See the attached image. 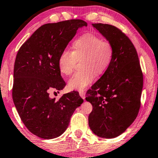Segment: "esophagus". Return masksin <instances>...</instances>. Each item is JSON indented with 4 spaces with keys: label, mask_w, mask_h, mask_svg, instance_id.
Here are the masks:
<instances>
[{
    "label": "esophagus",
    "mask_w": 158,
    "mask_h": 158,
    "mask_svg": "<svg viewBox=\"0 0 158 158\" xmlns=\"http://www.w3.org/2000/svg\"><path fill=\"white\" fill-rule=\"evenodd\" d=\"M79 94H80V96L83 99H85V92L83 91V90H81V91L79 92Z\"/></svg>",
    "instance_id": "1"
}]
</instances>
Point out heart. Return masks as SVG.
Segmentation results:
<instances>
[{"label":"heart","instance_id":"obj_1","mask_svg":"<svg viewBox=\"0 0 158 158\" xmlns=\"http://www.w3.org/2000/svg\"><path fill=\"white\" fill-rule=\"evenodd\" d=\"M71 49V52L62 51L58 59L59 70L64 75H70L77 60L82 59L83 70L75 73L68 81V88L71 90L85 89L94 80L95 73L102 74L113 61V45L94 34L86 33L78 36L73 42Z\"/></svg>","mask_w":158,"mask_h":158}]
</instances>
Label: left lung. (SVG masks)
Here are the masks:
<instances>
[{
    "label": "left lung",
    "mask_w": 158,
    "mask_h": 158,
    "mask_svg": "<svg viewBox=\"0 0 158 158\" xmlns=\"http://www.w3.org/2000/svg\"><path fill=\"white\" fill-rule=\"evenodd\" d=\"M113 45L111 64L86 94L93 110L88 124L100 137L114 138L122 135L137 118L140 108L143 75L135 46L126 34L116 27L93 23Z\"/></svg>",
    "instance_id": "1"
}]
</instances>
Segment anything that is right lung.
<instances>
[{
	"instance_id": "obj_1",
	"label": "right lung",
	"mask_w": 158,
	"mask_h": 158,
	"mask_svg": "<svg viewBox=\"0 0 158 158\" xmlns=\"http://www.w3.org/2000/svg\"><path fill=\"white\" fill-rule=\"evenodd\" d=\"M81 19L46 23L36 29L20 47L14 69L12 97L26 127L42 139L59 137L68 128L73 112L83 102L78 92L64 94L58 101L49 91L62 90L58 59L79 28Z\"/></svg>"
}]
</instances>
